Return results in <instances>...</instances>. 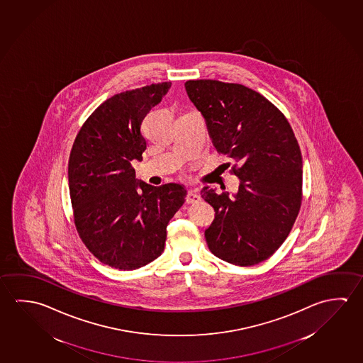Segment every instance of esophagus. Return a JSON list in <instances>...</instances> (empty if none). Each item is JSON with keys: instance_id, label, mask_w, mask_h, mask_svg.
<instances>
[{"instance_id": "obj_1", "label": "esophagus", "mask_w": 363, "mask_h": 363, "mask_svg": "<svg viewBox=\"0 0 363 363\" xmlns=\"http://www.w3.org/2000/svg\"><path fill=\"white\" fill-rule=\"evenodd\" d=\"M200 195L197 194L196 191H189L186 195V202L187 203H195V202L200 201Z\"/></svg>"}]
</instances>
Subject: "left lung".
<instances>
[{"mask_svg": "<svg viewBox=\"0 0 363 363\" xmlns=\"http://www.w3.org/2000/svg\"><path fill=\"white\" fill-rule=\"evenodd\" d=\"M184 87L215 148L230 160L240 179L233 199L202 189V199L215 210L205 230L208 250L235 266H255L285 242L301 206L303 158L296 138L285 115L243 84L196 79Z\"/></svg>", "mask_w": 363, "mask_h": 363, "instance_id": "obj_1", "label": "left lung"}]
</instances>
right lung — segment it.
<instances>
[{"mask_svg": "<svg viewBox=\"0 0 363 363\" xmlns=\"http://www.w3.org/2000/svg\"><path fill=\"white\" fill-rule=\"evenodd\" d=\"M171 82L107 99L84 121L72 147L68 181L74 224L89 252L110 267L137 269L161 256L167 225L184 205L179 184L155 187L135 179L143 160L142 123Z\"/></svg>", "mask_w": 363, "mask_h": 363, "instance_id": "1", "label": "right lung"}]
</instances>
